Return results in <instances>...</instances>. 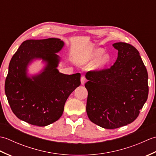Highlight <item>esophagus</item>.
Returning <instances> with one entry per match:
<instances>
[{
    "mask_svg": "<svg viewBox=\"0 0 156 156\" xmlns=\"http://www.w3.org/2000/svg\"><path fill=\"white\" fill-rule=\"evenodd\" d=\"M80 80H81V84H82V85H84V84H85V82H86V78H85V77H84V76H81Z\"/></svg>",
    "mask_w": 156,
    "mask_h": 156,
    "instance_id": "obj_1",
    "label": "esophagus"
}]
</instances>
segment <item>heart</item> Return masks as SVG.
Wrapping results in <instances>:
<instances>
[{"label": "heart", "instance_id": "heart-1", "mask_svg": "<svg viewBox=\"0 0 156 156\" xmlns=\"http://www.w3.org/2000/svg\"><path fill=\"white\" fill-rule=\"evenodd\" d=\"M102 53H103V49H102L98 48L93 49V50L88 51L87 54H85L79 59V61H80L81 64H90V63L94 61V59L100 56ZM110 59L111 57L108 54H102L101 57L95 60L94 63V68H101L103 67V66L107 65L110 62Z\"/></svg>", "mask_w": 156, "mask_h": 156}]
</instances>
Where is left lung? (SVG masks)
<instances>
[{
    "instance_id": "8db88e82",
    "label": "left lung",
    "mask_w": 156,
    "mask_h": 156,
    "mask_svg": "<svg viewBox=\"0 0 156 156\" xmlns=\"http://www.w3.org/2000/svg\"><path fill=\"white\" fill-rule=\"evenodd\" d=\"M117 60L111 68L89 71L87 112L100 127L112 129L134 121L146 102L147 69L137 49L127 43H115Z\"/></svg>"
}]
</instances>
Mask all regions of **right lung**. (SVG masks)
<instances>
[{
    "instance_id": "add662e5",
    "label": "right lung",
    "mask_w": 156,
    "mask_h": 156,
    "mask_svg": "<svg viewBox=\"0 0 156 156\" xmlns=\"http://www.w3.org/2000/svg\"><path fill=\"white\" fill-rule=\"evenodd\" d=\"M64 45L58 38L29 39L13 55L5 90L12 111L21 120L39 127L58 121L69 94L80 85V73L68 75L57 69L60 58L56 54ZM36 58L46 66L39 74L29 77L28 65Z\"/></svg>"
}]
</instances>
